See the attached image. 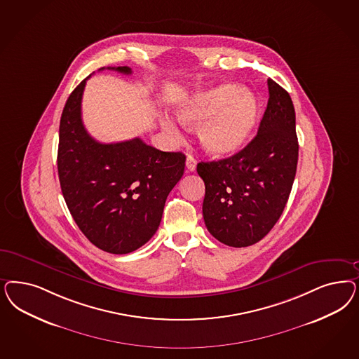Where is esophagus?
<instances>
[{
    "instance_id": "esophagus-1",
    "label": "esophagus",
    "mask_w": 359,
    "mask_h": 359,
    "mask_svg": "<svg viewBox=\"0 0 359 359\" xmlns=\"http://www.w3.org/2000/svg\"><path fill=\"white\" fill-rule=\"evenodd\" d=\"M186 168H187L189 172H194L196 168H197V160L194 157H191V156H187V158H186Z\"/></svg>"
}]
</instances>
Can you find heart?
Returning <instances> with one entry per match:
<instances>
[{
    "mask_svg": "<svg viewBox=\"0 0 359 359\" xmlns=\"http://www.w3.org/2000/svg\"><path fill=\"white\" fill-rule=\"evenodd\" d=\"M259 115L254 93L229 84L199 93L178 109L180 120L187 127H198L202 148L214 157H231L247 145ZM162 128L172 136L178 129L168 118Z\"/></svg>",
    "mask_w": 359,
    "mask_h": 359,
    "instance_id": "obj_1",
    "label": "heart"
}]
</instances>
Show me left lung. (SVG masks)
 I'll return each instance as SVG.
<instances>
[{"mask_svg": "<svg viewBox=\"0 0 359 359\" xmlns=\"http://www.w3.org/2000/svg\"><path fill=\"white\" fill-rule=\"evenodd\" d=\"M269 99L257 135L242 151L219 161L199 162L206 186L203 219L220 243H257L283 214L294 181L299 141L290 93L268 79Z\"/></svg>", "mask_w": 359, "mask_h": 359, "instance_id": "1", "label": "left lung"}]
</instances>
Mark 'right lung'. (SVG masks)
<instances>
[{
    "mask_svg": "<svg viewBox=\"0 0 359 359\" xmlns=\"http://www.w3.org/2000/svg\"><path fill=\"white\" fill-rule=\"evenodd\" d=\"M108 69L132 74L127 66ZM87 79L71 93L60 117V189L75 223L93 245L109 254H129L157 231L166 198L184 175L186 157L158 151L139 137L114 144L93 139L81 121Z\"/></svg>",
    "mask_w": 359,
    "mask_h": 359,
    "instance_id": "right-lung-1",
    "label": "right lung"
}]
</instances>
